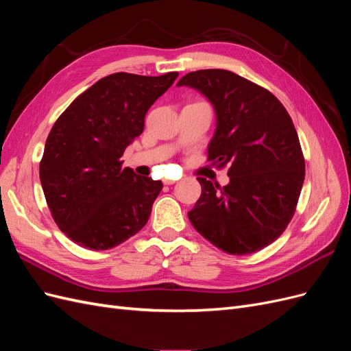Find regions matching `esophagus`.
<instances>
[{
	"mask_svg": "<svg viewBox=\"0 0 351 351\" xmlns=\"http://www.w3.org/2000/svg\"><path fill=\"white\" fill-rule=\"evenodd\" d=\"M164 183L165 184H174L176 180H171V178H164Z\"/></svg>",
	"mask_w": 351,
	"mask_h": 351,
	"instance_id": "1",
	"label": "esophagus"
}]
</instances>
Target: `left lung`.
<instances>
[{"mask_svg":"<svg viewBox=\"0 0 351 351\" xmlns=\"http://www.w3.org/2000/svg\"><path fill=\"white\" fill-rule=\"evenodd\" d=\"M177 86L196 89L214 107L209 161L228 165L230 177L224 187L197 177L202 195L187 212L190 222L230 254L267 247L289 226L304 182V158L289 112L269 90L228 70L192 71Z\"/></svg>","mask_w":351,"mask_h":351,"instance_id":"obj_1","label":"left lung"}]
</instances>
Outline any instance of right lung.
I'll use <instances>...</instances> for the list:
<instances>
[{
  "label": "right lung",
  "instance_id": "right-lung-1",
  "mask_svg": "<svg viewBox=\"0 0 351 351\" xmlns=\"http://www.w3.org/2000/svg\"><path fill=\"white\" fill-rule=\"evenodd\" d=\"M178 73H114L74 99L52 125L39 165L47 204L60 230L82 247L108 250L139 232L162 183L121 168L145 115Z\"/></svg>",
  "mask_w": 351,
  "mask_h": 351
}]
</instances>
